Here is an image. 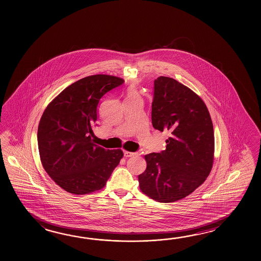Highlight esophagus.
<instances>
[{"mask_svg": "<svg viewBox=\"0 0 261 261\" xmlns=\"http://www.w3.org/2000/svg\"><path fill=\"white\" fill-rule=\"evenodd\" d=\"M137 155V153H134V152H128V151H124V155L126 158H130V156H134V155Z\"/></svg>", "mask_w": 261, "mask_h": 261, "instance_id": "esophagus-1", "label": "esophagus"}]
</instances>
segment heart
<instances>
[{"mask_svg":"<svg viewBox=\"0 0 261 261\" xmlns=\"http://www.w3.org/2000/svg\"><path fill=\"white\" fill-rule=\"evenodd\" d=\"M137 98H139V94L134 89L128 91V100H133V99H137Z\"/></svg>","mask_w":261,"mask_h":261,"instance_id":"obj_1","label":"heart"}]
</instances>
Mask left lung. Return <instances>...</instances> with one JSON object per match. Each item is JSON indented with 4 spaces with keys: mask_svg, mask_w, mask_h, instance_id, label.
Segmentation results:
<instances>
[{
    "mask_svg": "<svg viewBox=\"0 0 261 261\" xmlns=\"http://www.w3.org/2000/svg\"><path fill=\"white\" fill-rule=\"evenodd\" d=\"M152 125L169 130L166 149L145 155L146 170L138 176L140 189L151 199L172 202L192 193L211 172L215 136L203 100L175 79L154 81Z\"/></svg>",
    "mask_w": 261,
    "mask_h": 261,
    "instance_id": "1",
    "label": "left lung"
}]
</instances>
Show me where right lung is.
I'll return each mask as SVG.
<instances>
[{"mask_svg":"<svg viewBox=\"0 0 261 261\" xmlns=\"http://www.w3.org/2000/svg\"><path fill=\"white\" fill-rule=\"evenodd\" d=\"M123 83L112 75L87 76L67 87L45 108L37 133L40 159L67 192L84 195L102 189L122 159L121 150L96 144L92 129L100 98Z\"/></svg>","mask_w":261,"mask_h":261,"instance_id":"right-lung-1","label":"right lung"}]
</instances>
